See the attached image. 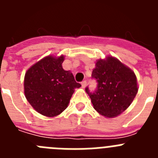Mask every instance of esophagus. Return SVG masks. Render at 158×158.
Segmentation results:
<instances>
[{"label": "esophagus", "mask_w": 158, "mask_h": 158, "mask_svg": "<svg viewBox=\"0 0 158 158\" xmlns=\"http://www.w3.org/2000/svg\"><path fill=\"white\" fill-rule=\"evenodd\" d=\"M86 84H87V82H86V81H83L81 82V86H82V88H85Z\"/></svg>", "instance_id": "1"}]
</instances>
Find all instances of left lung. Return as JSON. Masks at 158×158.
<instances>
[{"label":"left lung","mask_w":158,"mask_h":158,"mask_svg":"<svg viewBox=\"0 0 158 158\" xmlns=\"http://www.w3.org/2000/svg\"><path fill=\"white\" fill-rule=\"evenodd\" d=\"M92 77L97 82L96 90L91 92L86 87L85 91L95 110L107 118L120 115L138 93L135 73L113 57L97 61Z\"/></svg>","instance_id":"1"}]
</instances>
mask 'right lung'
I'll return each instance as SVG.
<instances>
[{
    "instance_id": "right-lung-1",
    "label": "right lung",
    "mask_w": 158,
    "mask_h": 158,
    "mask_svg": "<svg viewBox=\"0 0 158 158\" xmlns=\"http://www.w3.org/2000/svg\"><path fill=\"white\" fill-rule=\"evenodd\" d=\"M64 56L43 58L27 69L24 77V94L29 104L41 115L54 117L69 104L74 89L80 88L69 71L64 70Z\"/></svg>"
}]
</instances>
